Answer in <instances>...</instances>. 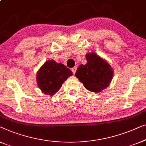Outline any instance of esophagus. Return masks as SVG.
Masks as SVG:
<instances>
[{
	"instance_id": "esophagus-1",
	"label": "esophagus",
	"mask_w": 146,
	"mask_h": 146,
	"mask_svg": "<svg viewBox=\"0 0 146 146\" xmlns=\"http://www.w3.org/2000/svg\"><path fill=\"white\" fill-rule=\"evenodd\" d=\"M77 67H74L73 68H72V71L73 74H75L76 73V71H77Z\"/></svg>"
}]
</instances>
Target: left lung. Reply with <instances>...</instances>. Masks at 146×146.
I'll return each mask as SVG.
<instances>
[{"instance_id": "1", "label": "left lung", "mask_w": 146, "mask_h": 146, "mask_svg": "<svg viewBox=\"0 0 146 146\" xmlns=\"http://www.w3.org/2000/svg\"><path fill=\"white\" fill-rule=\"evenodd\" d=\"M87 63L80 65L75 76L84 87L94 93H99L109 86L114 71L110 65L94 52L86 55Z\"/></svg>"}]
</instances>
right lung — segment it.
<instances>
[{"instance_id": "right-lung-1", "label": "right lung", "mask_w": 146, "mask_h": 146, "mask_svg": "<svg viewBox=\"0 0 146 146\" xmlns=\"http://www.w3.org/2000/svg\"><path fill=\"white\" fill-rule=\"evenodd\" d=\"M72 75V71L62 63L48 60L37 72L36 81L43 93L53 96L60 89L67 78Z\"/></svg>"}]
</instances>
